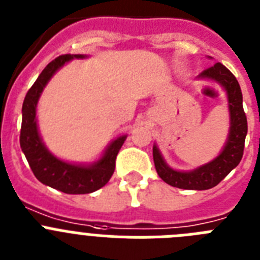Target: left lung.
Segmentation results:
<instances>
[{"mask_svg": "<svg viewBox=\"0 0 260 260\" xmlns=\"http://www.w3.org/2000/svg\"><path fill=\"white\" fill-rule=\"evenodd\" d=\"M200 77L217 81L226 90L230 111V132L226 145L217 158L187 173L169 168L157 146H153V159L158 175L170 186L183 189H209L217 186L242 159L247 135V119L243 111L242 91L234 74L221 62H216L203 71Z\"/></svg>", "mask_w": 260, "mask_h": 260, "instance_id": "8db88e82", "label": "left lung"}]
</instances>
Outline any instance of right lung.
<instances>
[{
	"label": "right lung",
	"mask_w": 260,
	"mask_h": 260,
	"mask_svg": "<svg viewBox=\"0 0 260 260\" xmlns=\"http://www.w3.org/2000/svg\"><path fill=\"white\" fill-rule=\"evenodd\" d=\"M82 55H61L49 62L27 91L22 106V127L19 143L34 175L43 184L64 193H90L107 183L115 170L116 155L127 136L116 139L108 146L103 157L91 166L72 165L61 161L47 150L36 125V103L55 72L72 58H83Z\"/></svg>",
	"instance_id": "add662e5"
}]
</instances>
